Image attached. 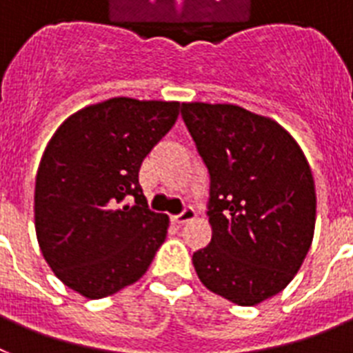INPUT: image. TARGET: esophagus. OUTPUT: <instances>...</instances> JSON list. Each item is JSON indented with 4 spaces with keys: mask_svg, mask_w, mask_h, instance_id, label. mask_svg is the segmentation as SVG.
Masks as SVG:
<instances>
[{
    "mask_svg": "<svg viewBox=\"0 0 353 353\" xmlns=\"http://www.w3.org/2000/svg\"><path fill=\"white\" fill-rule=\"evenodd\" d=\"M194 217H195V210L192 208V206H186L181 213L174 215V217H172V221L176 222V224H185V222L192 221Z\"/></svg>",
    "mask_w": 353,
    "mask_h": 353,
    "instance_id": "34e87169",
    "label": "esophagus"
}]
</instances>
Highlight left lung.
<instances>
[{"mask_svg": "<svg viewBox=\"0 0 353 353\" xmlns=\"http://www.w3.org/2000/svg\"><path fill=\"white\" fill-rule=\"evenodd\" d=\"M181 117L210 174L212 241L192 256L195 272L233 303H262L289 285L312 244L309 161L280 123L233 103H183Z\"/></svg>", "mask_w": 353, "mask_h": 353, "instance_id": "8db88e82", "label": "left lung"}]
</instances>
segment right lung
I'll list each match as a JSON object with an SVG mask.
<instances>
[{"label": "right lung", "mask_w": 353, "mask_h": 353, "mask_svg": "<svg viewBox=\"0 0 353 353\" xmlns=\"http://www.w3.org/2000/svg\"><path fill=\"white\" fill-rule=\"evenodd\" d=\"M179 102L109 99L71 114L35 177V233L55 276L99 300L140 280L165 242L168 217L150 212L138 172L176 123Z\"/></svg>", "instance_id": "right-lung-1"}]
</instances>
